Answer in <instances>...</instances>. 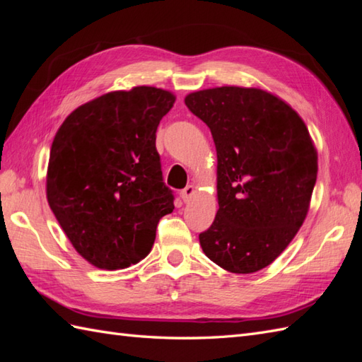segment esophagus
Returning a JSON list of instances; mask_svg holds the SVG:
<instances>
[{
    "label": "esophagus",
    "mask_w": 362,
    "mask_h": 362,
    "mask_svg": "<svg viewBox=\"0 0 362 362\" xmlns=\"http://www.w3.org/2000/svg\"><path fill=\"white\" fill-rule=\"evenodd\" d=\"M196 193V188L193 187V185H188L187 188H183L182 191H180V197H182V201L183 202H188L191 197H193V194Z\"/></svg>",
    "instance_id": "1"
}]
</instances>
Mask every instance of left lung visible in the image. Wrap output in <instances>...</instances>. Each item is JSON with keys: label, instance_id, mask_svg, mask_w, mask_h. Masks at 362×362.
<instances>
[{"label": "left lung", "instance_id": "obj_1", "mask_svg": "<svg viewBox=\"0 0 362 362\" xmlns=\"http://www.w3.org/2000/svg\"><path fill=\"white\" fill-rule=\"evenodd\" d=\"M185 104L210 127L218 153V204L199 235L213 263L233 274L269 266L308 214L317 151L289 104L261 88L199 90Z\"/></svg>", "mask_w": 362, "mask_h": 362}]
</instances>
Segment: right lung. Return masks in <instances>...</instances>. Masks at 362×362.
Returning a JSON list of instances; mask_svg holds the SVG:
<instances>
[{"label": "right lung", "mask_w": 362, "mask_h": 362, "mask_svg": "<svg viewBox=\"0 0 362 362\" xmlns=\"http://www.w3.org/2000/svg\"><path fill=\"white\" fill-rule=\"evenodd\" d=\"M175 96L156 87L110 91L78 107L51 146L46 197L76 252L107 271L136 264L174 210L156 132Z\"/></svg>", "instance_id": "obj_1"}]
</instances>
